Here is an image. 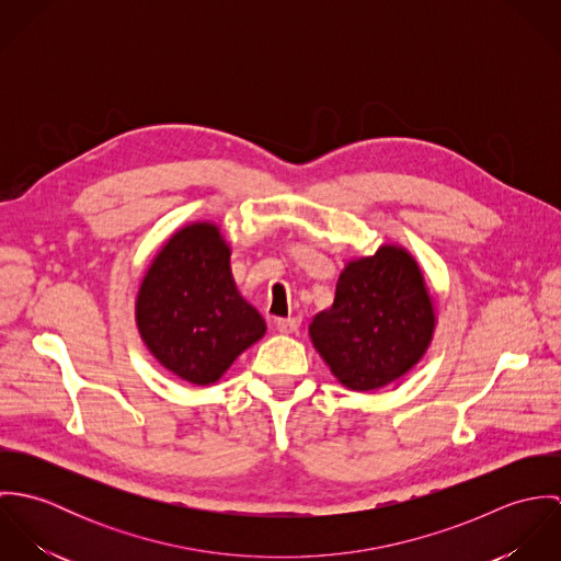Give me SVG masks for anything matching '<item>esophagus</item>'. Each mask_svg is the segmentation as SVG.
I'll return each instance as SVG.
<instances>
[{"label": "esophagus", "mask_w": 561, "mask_h": 561, "mask_svg": "<svg viewBox=\"0 0 561 561\" xmlns=\"http://www.w3.org/2000/svg\"><path fill=\"white\" fill-rule=\"evenodd\" d=\"M276 328L280 332H285V334H291V332H296L300 328V320L298 318H278L276 320Z\"/></svg>", "instance_id": "obj_1"}]
</instances>
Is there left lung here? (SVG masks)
<instances>
[{"label": "left lung", "instance_id": "8db88e82", "mask_svg": "<svg viewBox=\"0 0 561 561\" xmlns=\"http://www.w3.org/2000/svg\"><path fill=\"white\" fill-rule=\"evenodd\" d=\"M434 328L419 263L405 248L387 243L345 265L332 307L313 318L309 334L343 387L376 391L421 360Z\"/></svg>", "mask_w": 561, "mask_h": 561}]
</instances>
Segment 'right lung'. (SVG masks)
<instances>
[{
  "label": "right lung",
  "mask_w": 561,
  "mask_h": 561,
  "mask_svg": "<svg viewBox=\"0 0 561 561\" xmlns=\"http://www.w3.org/2000/svg\"><path fill=\"white\" fill-rule=\"evenodd\" d=\"M136 323L161 365L198 387L220 380L265 334V321L236 287L231 248L211 222H192L161 245L136 298Z\"/></svg>",
  "instance_id": "right-lung-1"
}]
</instances>
